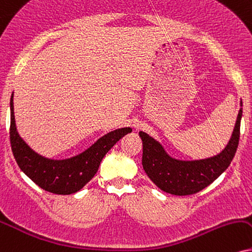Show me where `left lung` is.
Segmentation results:
<instances>
[{
  "label": "left lung",
  "instance_id": "obj_1",
  "mask_svg": "<svg viewBox=\"0 0 252 252\" xmlns=\"http://www.w3.org/2000/svg\"><path fill=\"white\" fill-rule=\"evenodd\" d=\"M242 108L231 139L219 155L204 160L180 161L170 158L162 146L144 132L139 133L142 140V167L146 174L161 190L173 195H191L213 183L234 159L240 141Z\"/></svg>",
  "mask_w": 252,
  "mask_h": 252
}]
</instances>
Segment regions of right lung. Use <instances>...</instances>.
<instances>
[{
  "mask_svg": "<svg viewBox=\"0 0 252 252\" xmlns=\"http://www.w3.org/2000/svg\"><path fill=\"white\" fill-rule=\"evenodd\" d=\"M132 128H120L107 133L89 150L67 160H50L30 150L18 135L15 125L14 104L10 99V145L15 160L22 172L44 190L58 195H70L80 190L95 175L102 158Z\"/></svg>",
  "mask_w": 252,
  "mask_h": 252,
  "instance_id": "obj_1",
  "label": "right lung"
}]
</instances>
